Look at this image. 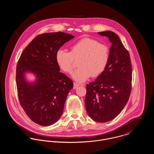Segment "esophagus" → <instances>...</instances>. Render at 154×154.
<instances>
[{"label": "esophagus", "instance_id": "1", "mask_svg": "<svg viewBox=\"0 0 154 154\" xmlns=\"http://www.w3.org/2000/svg\"><path fill=\"white\" fill-rule=\"evenodd\" d=\"M79 86V84L76 83V82H74L73 83V89H76L77 87H78Z\"/></svg>", "mask_w": 154, "mask_h": 154}]
</instances>
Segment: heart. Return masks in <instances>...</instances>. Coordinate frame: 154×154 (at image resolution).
<instances>
[{
    "mask_svg": "<svg viewBox=\"0 0 154 154\" xmlns=\"http://www.w3.org/2000/svg\"><path fill=\"white\" fill-rule=\"evenodd\" d=\"M70 49V52L63 49L58 50L56 59L63 71L70 73L75 59L82 57L79 63L80 67L72 74L75 81L83 83L91 76H99L106 68L109 60V50L106 45L92 38H84L75 42Z\"/></svg>",
    "mask_w": 154,
    "mask_h": 154,
    "instance_id": "1",
    "label": "heart"
}]
</instances>
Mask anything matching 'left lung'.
Listing matches in <instances>:
<instances>
[{
	"label": "left lung",
	"mask_w": 154,
	"mask_h": 154,
	"mask_svg": "<svg viewBox=\"0 0 154 154\" xmlns=\"http://www.w3.org/2000/svg\"><path fill=\"white\" fill-rule=\"evenodd\" d=\"M111 45L106 68L94 82L87 85L85 107L94 121L104 123L116 117L126 105L131 91L130 55L119 37L111 31L98 32Z\"/></svg>",
	"instance_id": "8db88e82"
}]
</instances>
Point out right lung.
Returning a JSON list of instances; mask_svg holds the SVG:
<instances>
[{
  "label": "right lung",
  "instance_id": "obj_1",
  "mask_svg": "<svg viewBox=\"0 0 154 154\" xmlns=\"http://www.w3.org/2000/svg\"><path fill=\"white\" fill-rule=\"evenodd\" d=\"M74 37L63 32L38 35L25 48L18 62L16 82L20 104L28 117L41 126L59 120L73 87L72 80L60 72L56 54ZM28 73L35 76L33 81L27 79Z\"/></svg>",
  "mask_w": 154,
  "mask_h": 154
}]
</instances>
